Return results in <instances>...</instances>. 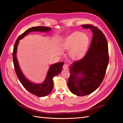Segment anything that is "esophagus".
<instances>
[{
  "label": "esophagus",
  "mask_w": 123,
  "mask_h": 123,
  "mask_svg": "<svg viewBox=\"0 0 123 123\" xmlns=\"http://www.w3.org/2000/svg\"><path fill=\"white\" fill-rule=\"evenodd\" d=\"M68 66L67 64H64L63 65V68L64 69H67V68H68Z\"/></svg>",
  "instance_id": "1"
}]
</instances>
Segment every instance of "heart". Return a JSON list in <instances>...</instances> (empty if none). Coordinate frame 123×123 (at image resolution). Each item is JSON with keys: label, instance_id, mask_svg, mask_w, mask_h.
<instances>
[{"label": "heart", "instance_id": "obj_1", "mask_svg": "<svg viewBox=\"0 0 123 123\" xmlns=\"http://www.w3.org/2000/svg\"><path fill=\"white\" fill-rule=\"evenodd\" d=\"M89 43V38L86 34L75 32L64 40L62 48L64 50H70V57L72 59L77 60L84 56Z\"/></svg>", "mask_w": 123, "mask_h": 123}]
</instances>
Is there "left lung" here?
<instances>
[{
  "label": "left lung",
  "mask_w": 123,
  "mask_h": 123,
  "mask_svg": "<svg viewBox=\"0 0 123 123\" xmlns=\"http://www.w3.org/2000/svg\"><path fill=\"white\" fill-rule=\"evenodd\" d=\"M93 32L91 43L86 55L70 67L67 86L70 91L78 96H84L94 91L105 77L109 62L108 47L104 34L91 24L82 25ZM82 75L81 78L78 75Z\"/></svg>",
  "instance_id": "obj_1"
}]
</instances>
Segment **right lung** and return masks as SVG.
<instances>
[{
	"mask_svg": "<svg viewBox=\"0 0 123 123\" xmlns=\"http://www.w3.org/2000/svg\"><path fill=\"white\" fill-rule=\"evenodd\" d=\"M51 29L50 27H49L36 26L27 30L23 33L20 35L18 37V38L17 39L14 44L13 52H12V54L14 69L15 71L16 75L19 80L20 82L21 83L22 86L27 91H28L30 93L35 95V96L39 97L46 96L51 92L54 87L53 77L57 75L61 72L62 66H63L64 63L63 62H60L51 65L49 67L48 72L46 79L43 83L40 84H34L26 79V77L24 76V75L22 73L21 70L20 69L18 62H17L16 57L17 48L19 40L22 39L23 37L26 36L27 34H29L30 32L33 31L47 32L51 30Z\"/></svg>",
	"mask_w": 123,
	"mask_h": 123,
	"instance_id": "add662e5",
	"label": "right lung"
}]
</instances>
